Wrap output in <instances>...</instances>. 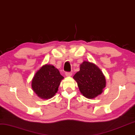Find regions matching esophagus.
Wrapping results in <instances>:
<instances>
[{"label":"esophagus","instance_id":"obj_1","mask_svg":"<svg viewBox=\"0 0 135 135\" xmlns=\"http://www.w3.org/2000/svg\"><path fill=\"white\" fill-rule=\"evenodd\" d=\"M65 75L66 76H68V77H70V76H71L72 75V73L71 72H66L65 73Z\"/></svg>","mask_w":135,"mask_h":135}]
</instances>
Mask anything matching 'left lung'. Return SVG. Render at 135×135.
<instances>
[{
  "mask_svg": "<svg viewBox=\"0 0 135 135\" xmlns=\"http://www.w3.org/2000/svg\"><path fill=\"white\" fill-rule=\"evenodd\" d=\"M81 93L88 99H93L100 95L106 86L103 73L93 63L84 61L80 65V71L73 76Z\"/></svg>",
  "mask_w": 135,
  "mask_h": 135,
  "instance_id": "obj_1",
  "label": "left lung"
}]
</instances>
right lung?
<instances>
[{
	"mask_svg": "<svg viewBox=\"0 0 135 135\" xmlns=\"http://www.w3.org/2000/svg\"><path fill=\"white\" fill-rule=\"evenodd\" d=\"M64 78L59 70L54 65L45 64L33 76L32 80V88L39 98L48 100L55 95L61 81Z\"/></svg>",
	"mask_w": 135,
	"mask_h": 135,
	"instance_id": "right-lung-1",
	"label": "right lung"
}]
</instances>
